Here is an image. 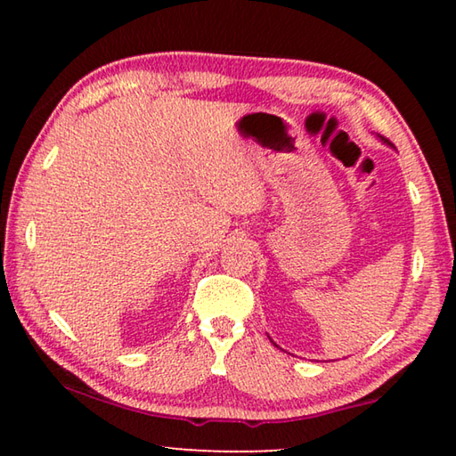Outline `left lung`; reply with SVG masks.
<instances>
[{
    "mask_svg": "<svg viewBox=\"0 0 456 456\" xmlns=\"http://www.w3.org/2000/svg\"><path fill=\"white\" fill-rule=\"evenodd\" d=\"M378 138H380V141H382L384 144H388V146H392V142H390V141H386V138H384V136H378ZM392 149H395V146H392ZM269 339H272V338H269ZM272 342H273V339H272ZM273 346H277V344L273 342ZM277 348H280V346H277Z\"/></svg>",
    "mask_w": 456,
    "mask_h": 456,
    "instance_id": "1",
    "label": "left lung"
}]
</instances>
